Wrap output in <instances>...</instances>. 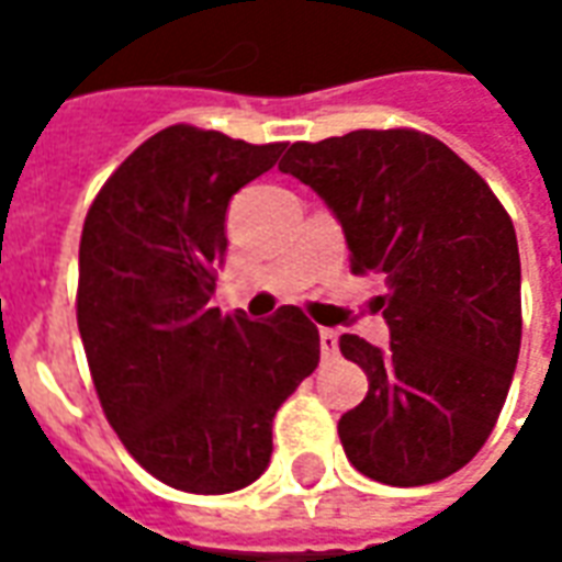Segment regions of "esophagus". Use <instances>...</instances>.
Wrapping results in <instances>:
<instances>
[{
  "instance_id": "1",
  "label": "esophagus",
  "mask_w": 562,
  "mask_h": 562,
  "mask_svg": "<svg viewBox=\"0 0 562 562\" xmlns=\"http://www.w3.org/2000/svg\"><path fill=\"white\" fill-rule=\"evenodd\" d=\"M318 346H322V358L337 355V330H330V328L318 330Z\"/></svg>"
}]
</instances>
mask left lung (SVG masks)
<instances>
[{
  "label": "left lung",
  "mask_w": 562,
  "mask_h": 562,
  "mask_svg": "<svg viewBox=\"0 0 562 562\" xmlns=\"http://www.w3.org/2000/svg\"><path fill=\"white\" fill-rule=\"evenodd\" d=\"M280 171L325 198L355 277L382 273L391 342L342 334L367 397L337 424L367 479L418 487L467 467L503 413L520 352L515 225L479 173L418 128L289 147Z\"/></svg>",
  "instance_id": "obj_1"
}]
</instances>
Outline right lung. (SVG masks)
<instances>
[{
  "mask_svg": "<svg viewBox=\"0 0 562 562\" xmlns=\"http://www.w3.org/2000/svg\"><path fill=\"white\" fill-rule=\"evenodd\" d=\"M282 149L177 123L104 180L83 220L78 328L92 385L128 454L186 494L256 482L273 415L318 364L301 306L265 322L210 306L228 201Z\"/></svg>",
  "mask_w": 562,
  "mask_h": 562,
  "instance_id": "right-lung-1",
  "label": "right lung"
}]
</instances>
